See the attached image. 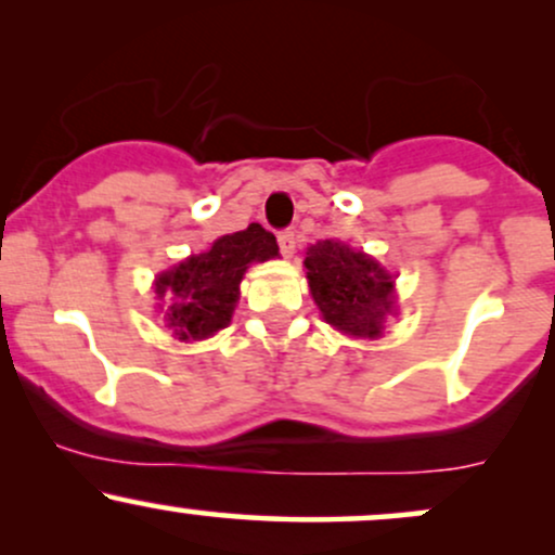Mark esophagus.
Listing matches in <instances>:
<instances>
[{
    "label": "esophagus",
    "instance_id": "34e87169",
    "mask_svg": "<svg viewBox=\"0 0 555 555\" xmlns=\"http://www.w3.org/2000/svg\"><path fill=\"white\" fill-rule=\"evenodd\" d=\"M279 250H282V256H292L295 253V232L292 229H284V232H279Z\"/></svg>",
    "mask_w": 555,
    "mask_h": 555
}]
</instances>
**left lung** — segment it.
Masks as SVG:
<instances>
[{"mask_svg":"<svg viewBox=\"0 0 555 555\" xmlns=\"http://www.w3.org/2000/svg\"><path fill=\"white\" fill-rule=\"evenodd\" d=\"M310 292L331 326L375 336L391 310V276L373 258L341 242H318L305 256Z\"/></svg>","mask_w":555,"mask_h":555,"instance_id":"1","label":"left lung"}]
</instances>
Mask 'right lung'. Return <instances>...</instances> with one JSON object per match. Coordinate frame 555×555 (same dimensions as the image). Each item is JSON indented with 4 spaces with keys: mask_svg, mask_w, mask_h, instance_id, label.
Instances as JSON below:
<instances>
[{
    "mask_svg": "<svg viewBox=\"0 0 555 555\" xmlns=\"http://www.w3.org/2000/svg\"><path fill=\"white\" fill-rule=\"evenodd\" d=\"M279 256L276 237L260 224L245 232L227 234L201 256L162 273L156 295L169 302V328L180 339H203L232 321V310L240 299V282L253 260Z\"/></svg>",
    "mask_w": 555,
    "mask_h": 555,
    "instance_id": "1",
    "label": "right lung"
}]
</instances>
